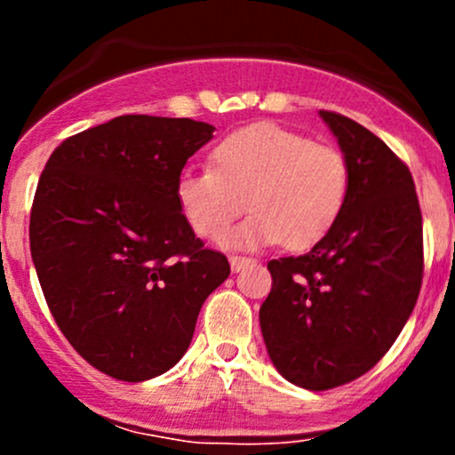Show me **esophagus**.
Returning a JSON list of instances; mask_svg holds the SVG:
<instances>
[{
	"label": "esophagus",
	"mask_w": 455,
	"mask_h": 455,
	"mask_svg": "<svg viewBox=\"0 0 455 455\" xmlns=\"http://www.w3.org/2000/svg\"><path fill=\"white\" fill-rule=\"evenodd\" d=\"M228 260H231V269H233V271H242L243 267H248V265L252 263V259H248V257H237V254H233V257L228 259Z\"/></svg>",
	"instance_id": "esophagus-1"
}]
</instances>
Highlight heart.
Returning <instances> with one entry per match:
<instances>
[{"instance_id":"b5f03b06","label":"heart","mask_w":455,"mask_h":455,"mask_svg":"<svg viewBox=\"0 0 455 455\" xmlns=\"http://www.w3.org/2000/svg\"><path fill=\"white\" fill-rule=\"evenodd\" d=\"M351 190L340 149L274 124H254L213 145L210 166L186 171L177 201L192 231L220 242L243 212L231 243L259 248L282 242L301 250L331 231Z\"/></svg>"}]
</instances>
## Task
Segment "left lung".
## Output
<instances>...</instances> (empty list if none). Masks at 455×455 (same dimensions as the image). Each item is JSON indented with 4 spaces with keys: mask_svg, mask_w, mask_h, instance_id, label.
Returning a JSON list of instances; mask_svg holds the SVG:
<instances>
[{
    "mask_svg": "<svg viewBox=\"0 0 455 455\" xmlns=\"http://www.w3.org/2000/svg\"><path fill=\"white\" fill-rule=\"evenodd\" d=\"M351 169L347 205L310 252L267 263L260 331L278 372L310 391L351 383L400 336L424 278L409 166L362 124L321 111Z\"/></svg>",
    "mask_w": 455,
    "mask_h": 455,
    "instance_id": "8db88e82",
    "label": "left lung"
}]
</instances>
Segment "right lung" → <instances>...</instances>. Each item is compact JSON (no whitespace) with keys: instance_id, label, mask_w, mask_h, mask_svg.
<instances>
[{"instance_id":"1","label":"right lung","mask_w":455,"mask_h":455,"mask_svg":"<svg viewBox=\"0 0 455 455\" xmlns=\"http://www.w3.org/2000/svg\"><path fill=\"white\" fill-rule=\"evenodd\" d=\"M213 126L122 115L68 137L40 175L29 216L36 274L57 327L93 368L140 383L180 362L203 301L231 274L177 201Z\"/></svg>"}]
</instances>
